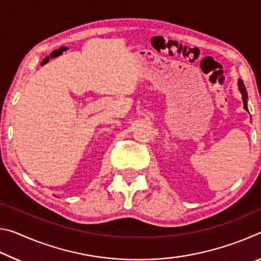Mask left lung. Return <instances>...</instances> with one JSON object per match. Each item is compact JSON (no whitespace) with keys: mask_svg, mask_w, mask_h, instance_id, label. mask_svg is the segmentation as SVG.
Returning <instances> with one entry per match:
<instances>
[{"mask_svg":"<svg viewBox=\"0 0 261 261\" xmlns=\"http://www.w3.org/2000/svg\"><path fill=\"white\" fill-rule=\"evenodd\" d=\"M238 87H240V91L242 93V99H243V103H244V109L249 112V109H247V92H246V88L244 86V84H243L241 79L238 81Z\"/></svg>","mask_w":261,"mask_h":261,"instance_id":"left-lung-1","label":"left lung"}]
</instances>
